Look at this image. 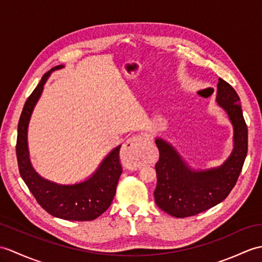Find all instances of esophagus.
I'll list each match as a JSON object with an SVG mask.
<instances>
[{"label": "esophagus", "mask_w": 262, "mask_h": 262, "mask_svg": "<svg viewBox=\"0 0 262 262\" xmlns=\"http://www.w3.org/2000/svg\"><path fill=\"white\" fill-rule=\"evenodd\" d=\"M146 143H147V137L145 135L133 136L127 139V142L123 145V149H121V157H123L127 168H141Z\"/></svg>", "instance_id": "esophagus-1"}]
</instances>
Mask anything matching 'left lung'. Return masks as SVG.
Returning a JSON list of instances; mask_svg holds the SVG:
<instances>
[{
    "instance_id": "obj_1",
    "label": "left lung",
    "mask_w": 262,
    "mask_h": 262,
    "mask_svg": "<svg viewBox=\"0 0 262 262\" xmlns=\"http://www.w3.org/2000/svg\"><path fill=\"white\" fill-rule=\"evenodd\" d=\"M216 101L228 113L234 128V149L222 166L205 172L192 171L171 146L162 139L155 141L160 151L155 165V203L172 216L196 215L222 202L232 191L242 171L248 151V127L238 94L221 78H219Z\"/></svg>"
}]
</instances>
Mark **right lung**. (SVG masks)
<instances>
[{
	"label": "right lung",
	"mask_w": 262,
	"mask_h": 262,
	"mask_svg": "<svg viewBox=\"0 0 262 262\" xmlns=\"http://www.w3.org/2000/svg\"><path fill=\"white\" fill-rule=\"evenodd\" d=\"M62 68L57 66L42 77L41 81L29 96L17 124L16 159L21 178L33 194L36 202L49 214L70 221H91L101 215L112 204L116 194L123 167L119 162L120 146L109 154L91 178L75 185H59L42 179L31 166L28 151L27 133L33 108L41 96L49 75Z\"/></svg>",
	"instance_id": "right-lung-1"
}]
</instances>
